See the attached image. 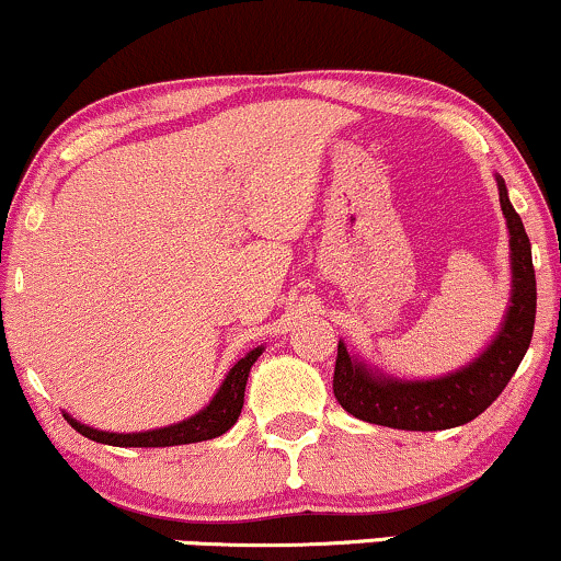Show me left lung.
I'll use <instances>...</instances> for the list:
<instances>
[{
    "instance_id": "1",
    "label": "left lung",
    "mask_w": 561,
    "mask_h": 561,
    "mask_svg": "<svg viewBox=\"0 0 561 561\" xmlns=\"http://www.w3.org/2000/svg\"><path fill=\"white\" fill-rule=\"evenodd\" d=\"M502 216L510 233V304L504 320L473 362L432 379L392 377L366 358L351 354L337 341L333 390L351 416L405 432H439L481 416L513 379L520 366L536 322V273L530 241L520 216L507 197L504 179L496 174Z\"/></svg>"
}]
</instances>
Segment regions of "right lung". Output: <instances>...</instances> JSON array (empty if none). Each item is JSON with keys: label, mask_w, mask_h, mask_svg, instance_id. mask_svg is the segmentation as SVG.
<instances>
[{"label": "right lung", "mask_w": 561, "mask_h": 561, "mask_svg": "<svg viewBox=\"0 0 561 561\" xmlns=\"http://www.w3.org/2000/svg\"><path fill=\"white\" fill-rule=\"evenodd\" d=\"M265 351V345L249 351L247 356H241L237 364L228 369L224 382L216 390V396L210 398L203 411H197L195 416L176 421V424L161 426V428H148V432H101L88 424H80L78 419H72L65 413V419L78 428L82 437L101 442V445H114V447H174V445H192V442H205L216 439L220 434H226L228 428L237 424L241 405H244V390H247V377L252 364L257 362Z\"/></svg>", "instance_id": "obj_1"}]
</instances>
